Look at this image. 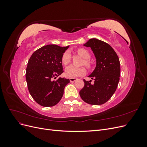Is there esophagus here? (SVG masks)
Listing matches in <instances>:
<instances>
[{
    "mask_svg": "<svg viewBox=\"0 0 147 147\" xmlns=\"http://www.w3.org/2000/svg\"><path fill=\"white\" fill-rule=\"evenodd\" d=\"M77 80V78H70V82H74L75 81H76Z\"/></svg>",
    "mask_w": 147,
    "mask_h": 147,
    "instance_id": "obj_1",
    "label": "esophagus"
}]
</instances>
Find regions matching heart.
I'll return each instance as SVG.
<instances>
[{
	"instance_id": "obj_1",
	"label": "heart",
	"mask_w": 147,
	"mask_h": 147,
	"mask_svg": "<svg viewBox=\"0 0 147 147\" xmlns=\"http://www.w3.org/2000/svg\"><path fill=\"white\" fill-rule=\"evenodd\" d=\"M79 55H80L85 60L84 61V64L88 68L91 67V63L89 61V59L90 58L91 55L90 52L84 48H80L77 50ZM71 60V55L69 51H65L61 57V62L63 65H68ZM86 72V69L83 67H75L74 65H69L65 70V74L67 77L70 78H74L80 76H82Z\"/></svg>"
}]
</instances>
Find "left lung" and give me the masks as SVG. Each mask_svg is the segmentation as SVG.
Returning <instances> with one entry per match:
<instances>
[{
  "label": "left lung",
  "mask_w": 147,
  "mask_h": 147,
  "mask_svg": "<svg viewBox=\"0 0 147 147\" xmlns=\"http://www.w3.org/2000/svg\"><path fill=\"white\" fill-rule=\"evenodd\" d=\"M84 46L91 48L96 58V67L89 77L94 83L86 81L80 91L81 98L91 105H102L107 102L116 91L120 76L118 56L108 43L91 38Z\"/></svg>",
  "instance_id": "8db88e82"
}]
</instances>
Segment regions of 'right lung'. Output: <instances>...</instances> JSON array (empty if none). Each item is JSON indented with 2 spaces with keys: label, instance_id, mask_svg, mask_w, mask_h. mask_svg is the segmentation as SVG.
Wrapping results in <instances>:
<instances>
[{
  "label": "right lung",
  "instance_id": "right-lung-1",
  "mask_svg": "<svg viewBox=\"0 0 147 147\" xmlns=\"http://www.w3.org/2000/svg\"><path fill=\"white\" fill-rule=\"evenodd\" d=\"M69 46H43L35 51L28 61L26 79L30 94L37 104L53 107L61 99L70 80L56 78L64 72L61 57Z\"/></svg>",
  "mask_w": 147,
  "mask_h": 147
}]
</instances>
